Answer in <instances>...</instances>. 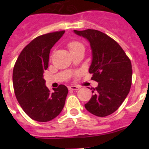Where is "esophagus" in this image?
Returning <instances> with one entry per match:
<instances>
[{
  "mask_svg": "<svg viewBox=\"0 0 149 149\" xmlns=\"http://www.w3.org/2000/svg\"><path fill=\"white\" fill-rule=\"evenodd\" d=\"M80 88V87L78 86H68V89L69 90H79Z\"/></svg>",
  "mask_w": 149,
  "mask_h": 149,
  "instance_id": "esophagus-1",
  "label": "esophagus"
}]
</instances>
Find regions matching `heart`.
<instances>
[{"instance_id":"1","label":"heart","mask_w":149,"mask_h":149,"mask_svg":"<svg viewBox=\"0 0 149 149\" xmlns=\"http://www.w3.org/2000/svg\"><path fill=\"white\" fill-rule=\"evenodd\" d=\"M68 47L69 50H70V52L76 50V49H79V48L80 47H84L83 45H82L81 43L79 42H77V41L70 42H69L68 45Z\"/></svg>"}]
</instances>
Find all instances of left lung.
<instances>
[{
    "label": "left lung",
    "instance_id": "1",
    "mask_svg": "<svg viewBox=\"0 0 149 149\" xmlns=\"http://www.w3.org/2000/svg\"><path fill=\"white\" fill-rule=\"evenodd\" d=\"M73 31L89 42L92 61L88 71L93 74L91 79L98 82L85 108L96 116L111 115L120 107L130 91L133 73L130 60L116 41L102 31Z\"/></svg>",
    "mask_w": 149,
    "mask_h": 149
}]
</instances>
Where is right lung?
<instances>
[{
  "instance_id": "1",
  "label": "right lung",
  "mask_w": 149,
  "mask_h": 149,
  "mask_svg": "<svg viewBox=\"0 0 149 149\" xmlns=\"http://www.w3.org/2000/svg\"><path fill=\"white\" fill-rule=\"evenodd\" d=\"M64 33L55 31L36 37L24 48L13 68L15 95L25 113L34 120H52L65 105L67 87L61 84L50 92L44 79L51 48Z\"/></svg>"
}]
</instances>
